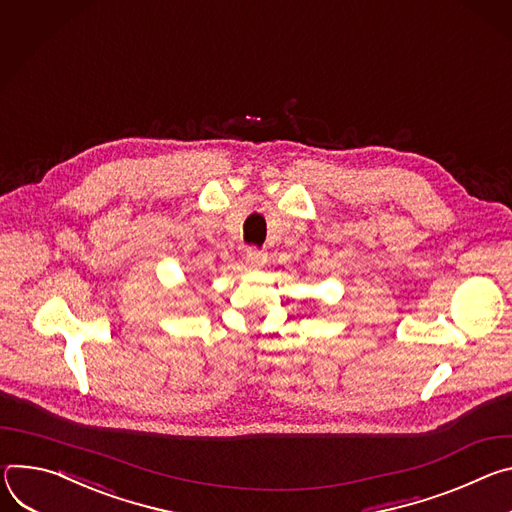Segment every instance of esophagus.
Returning a JSON list of instances; mask_svg holds the SVG:
<instances>
[{
  "mask_svg": "<svg viewBox=\"0 0 512 512\" xmlns=\"http://www.w3.org/2000/svg\"><path fill=\"white\" fill-rule=\"evenodd\" d=\"M244 260H246V266H248V268H262V266L266 264V254L260 252V250H256V248H248Z\"/></svg>",
  "mask_w": 512,
  "mask_h": 512,
  "instance_id": "esophagus-1",
  "label": "esophagus"
}]
</instances>
